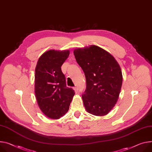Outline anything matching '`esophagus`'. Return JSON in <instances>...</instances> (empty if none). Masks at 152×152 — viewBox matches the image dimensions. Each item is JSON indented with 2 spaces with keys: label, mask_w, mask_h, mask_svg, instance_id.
Returning a JSON list of instances; mask_svg holds the SVG:
<instances>
[{
  "label": "esophagus",
  "mask_w": 152,
  "mask_h": 152,
  "mask_svg": "<svg viewBox=\"0 0 152 152\" xmlns=\"http://www.w3.org/2000/svg\"><path fill=\"white\" fill-rule=\"evenodd\" d=\"M74 90H75V91L76 93H77V92H78V88H77V87H75L74 88Z\"/></svg>",
  "instance_id": "34e87169"
}]
</instances>
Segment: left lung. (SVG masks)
Returning <instances> with one entry per match:
<instances>
[{
	"mask_svg": "<svg viewBox=\"0 0 152 152\" xmlns=\"http://www.w3.org/2000/svg\"><path fill=\"white\" fill-rule=\"evenodd\" d=\"M74 55L86 79L82 95L86 110L96 116L108 114L117 102L122 84L118 63L112 55L95 45L76 49Z\"/></svg>",
	"mask_w": 152,
	"mask_h": 152,
	"instance_id": "left-lung-1",
	"label": "left lung"
}]
</instances>
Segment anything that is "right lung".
Listing matches in <instances>:
<instances>
[{
  "instance_id": "obj_1",
  "label": "right lung",
  "mask_w": 152,
  "mask_h": 152,
  "mask_svg": "<svg viewBox=\"0 0 152 152\" xmlns=\"http://www.w3.org/2000/svg\"><path fill=\"white\" fill-rule=\"evenodd\" d=\"M70 51L49 50L41 56L35 69V94L40 109L47 117L65 115L75 93L66 85L61 66Z\"/></svg>"
}]
</instances>
